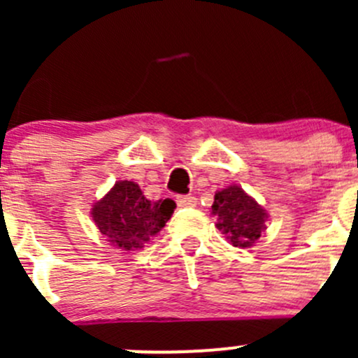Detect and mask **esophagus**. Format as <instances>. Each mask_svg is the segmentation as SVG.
Wrapping results in <instances>:
<instances>
[{
    "instance_id": "1",
    "label": "esophagus",
    "mask_w": 358,
    "mask_h": 358,
    "mask_svg": "<svg viewBox=\"0 0 358 358\" xmlns=\"http://www.w3.org/2000/svg\"><path fill=\"white\" fill-rule=\"evenodd\" d=\"M176 204L180 208H192L197 204V199L194 196H176Z\"/></svg>"
}]
</instances>
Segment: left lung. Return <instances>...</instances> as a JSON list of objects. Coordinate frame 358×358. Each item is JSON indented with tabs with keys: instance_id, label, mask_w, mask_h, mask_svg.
I'll return each mask as SVG.
<instances>
[{
	"instance_id": "obj_1",
	"label": "left lung",
	"mask_w": 358,
	"mask_h": 358,
	"mask_svg": "<svg viewBox=\"0 0 358 358\" xmlns=\"http://www.w3.org/2000/svg\"><path fill=\"white\" fill-rule=\"evenodd\" d=\"M211 211L218 218L216 227L236 248L252 246L266 229L265 209L237 185L216 192Z\"/></svg>"
}]
</instances>
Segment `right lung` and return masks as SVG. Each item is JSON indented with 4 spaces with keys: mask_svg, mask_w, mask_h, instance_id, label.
Returning <instances> with one entry per match:
<instances>
[{
    "mask_svg": "<svg viewBox=\"0 0 358 358\" xmlns=\"http://www.w3.org/2000/svg\"><path fill=\"white\" fill-rule=\"evenodd\" d=\"M176 208L175 201H149L136 183L117 182L92 209L93 222L114 246L133 251L166 225Z\"/></svg>",
    "mask_w": 358,
    "mask_h": 358,
    "instance_id": "1",
    "label": "right lung"
}]
</instances>
